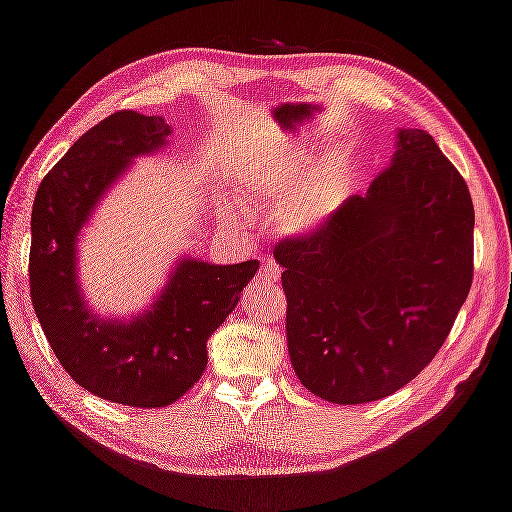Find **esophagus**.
I'll return each mask as SVG.
<instances>
[{
    "label": "esophagus",
    "instance_id": "1",
    "mask_svg": "<svg viewBox=\"0 0 512 512\" xmlns=\"http://www.w3.org/2000/svg\"><path fill=\"white\" fill-rule=\"evenodd\" d=\"M279 279H281V270L276 267L274 261H265L261 265V272L256 276V281L263 283V286H274V283H279Z\"/></svg>",
    "mask_w": 512,
    "mask_h": 512
}]
</instances>
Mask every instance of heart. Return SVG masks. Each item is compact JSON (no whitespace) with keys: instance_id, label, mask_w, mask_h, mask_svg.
<instances>
[{"instance_id":"obj_1","label":"heart","mask_w":512,"mask_h":512,"mask_svg":"<svg viewBox=\"0 0 512 512\" xmlns=\"http://www.w3.org/2000/svg\"><path fill=\"white\" fill-rule=\"evenodd\" d=\"M315 161L313 149L299 140L274 142L240 172L245 204L279 213V226L288 236L308 238L324 231L340 206L345 177L333 158L313 168ZM224 215L231 222L242 220L238 206H226Z\"/></svg>"}]
</instances>
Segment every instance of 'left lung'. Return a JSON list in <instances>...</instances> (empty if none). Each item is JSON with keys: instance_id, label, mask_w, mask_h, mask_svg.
<instances>
[{"instance_id": "obj_1", "label": "left lung", "mask_w": 512, "mask_h": 512, "mask_svg": "<svg viewBox=\"0 0 512 512\" xmlns=\"http://www.w3.org/2000/svg\"><path fill=\"white\" fill-rule=\"evenodd\" d=\"M472 254L467 183L429 133L397 129L388 170L365 197H349L324 231L274 249L304 388L365 404L413 381L465 304Z\"/></svg>"}]
</instances>
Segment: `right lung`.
<instances>
[{
	"mask_svg": "<svg viewBox=\"0 0 512 512\" xmlns=\"http://www.w3.org/2000/svg\"><path fill=\"white\" fill-rule=\"evenodd\" d=\"M170 133L156 115L106 117L43 179L31 213V301L49 345L90 395L136 408H163L199 381L208 338L258 272V261L215 265L183 254L142 311L102 315L88 304L81 233L131 163L165 149Z\"/></svg>",
	"mask_w": 512,
	"mask_h": 512,
	"instance_id": "1",
	"label": "right lung"
}]
</instances>
